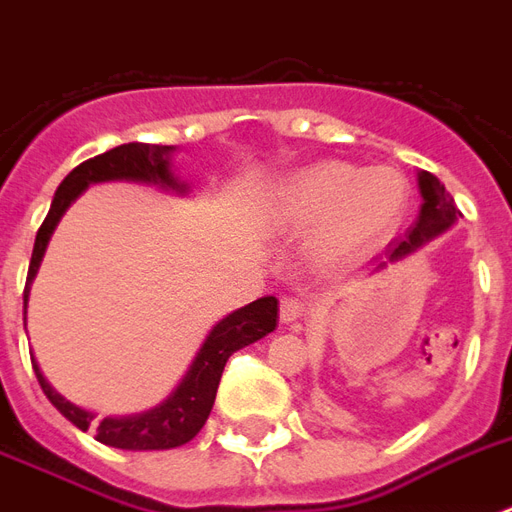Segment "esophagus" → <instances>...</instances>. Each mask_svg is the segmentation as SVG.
Listing matches in <instances>:
<instances>
[{
    "mask_svg": "<svg viewBox=\"0 0 512 512\" xmlns=\"http://www.w3.org/2000/svg\"><path fill=\"white\" fill-rule=\"evenodd\" d=\"M303 303L300 300H295V297H281V308H279V319L284 321V324H295L297 319H303Z\"/></svg>",
    "mask_w": 512,
    "mask_h": 512,
    "instance_id": "obj_1",
    "label": "esophagus"
}]
</instances>
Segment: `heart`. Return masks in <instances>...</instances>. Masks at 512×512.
<instances>
[{"instance_id":"1","label":"heart","mask_w":512,"mask_h":512,"mask_svg":"<svg viewBox=\"0 0 512 512\" xmlns=\"http://www.w3.org/2000/svg\"><path fill=\"white\" fill-rule=\"evenodd\" d=\"M412 185L396 167L319 162L284 177L268 223L284 239H308V257L337 271L388 239L404 220Z\"/></svg>"}]
</instances>
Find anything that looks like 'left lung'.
Masks as SVG:
<instances>
[{"label":"left lung","instance_id":"8db88e82","mask_svg":"<svg viewBox=\"0 0 512 512\" xmlns=\"http://www.w3.org/2000/svg\"><path fill=\"white\" fill-rule=\"evenodd\" d=\"M417 183H420V193H422V207H420V217H417V223L409 228L404 239L398 241V244H390L385 257L377 260V271H382L388 263H398V260H404L406 255H412L417 249L425 244V241L436 239L444 231H449L454 223H457V217H462V212L454 204L452 193L446 191L444 183L438 180L436 175H430V172H417Z\"/></svg>","mask_w":512,"mask_h":512}]
</instances>
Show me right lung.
Segmentation results:
<instances>
[{
  "label": "right lung",
  "instance_id": "1",
  "mask_svg": "<svg viewBox=\"0 0 512 512\" xmlns=\"http://www.w3.org/2000/svg\"><path fill=\"white\" fill-rule=\"evenodd\" d=\"M172 146H148V143H124L106 154L87 159L79 167L68 172L66 180L58 185L52 207L44 217L42 228L36 231L34 252H31V265H28L26 289H23V313L28 305V287L34 281L39 263H42L44 249L50 241L55 225L63 217L71 201L87 188L90 183H106V180H135V183H151L167 191L188 193V185L180 183L172 175L170 156ZM279 321V300L276 297H260L255 303L244 305L239 311L228 313L223 321H217L212 332L207 335L204 345L193 358L191 369L185 372L167 401H162L154 409L132 417H103L98 425H92L95 414L71 404L52 388L47 377L42 374L36 358L31 356L36 380L42 385L44 396L50 398V404L58 409L68 422H74L79 430H95V438L100 444L114 446V449H132V452H148V449H175V446L188 444L207 422L212 404H215L217 385L223 377L225 361L231 353L241 350L244 345H252L260 337L276 329Z\"/></svg>",
  "mask_w": 512,
  "mask_h": 512
}]
</instances>
